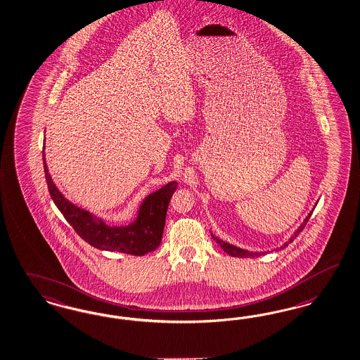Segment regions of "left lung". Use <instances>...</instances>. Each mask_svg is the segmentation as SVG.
<instances>
[{"label": "left lung", "instance_id": "8db88e82", "mask_svg": "<svg viewBox=\"0 0 360 360\" xmlns=\"http://www.w3.org/2000/svg\"><path fill=\"white\" fill-rule=\"evenodd\" d=\"M311 214H312V211H311L310 214L307 215V218L303 221V224L299 226V229H297V231L294 233V236H291L290 239H288V242H285V245L282 246L281 248H285V246H288V243H291L297 236H299V233H302L303 231V229L306 227V224L309 222V219H310ZM212 236V239L221 246V248H224V252H227L229 255H231V257H238V258H255V257H259V255H263V252H251V251H248V250H243V248H236V246H233V245H230V243H227V242H224L222 239H219L218 236H214V234H211Z\"/></svg>", "mask_w": 360, "mask_h": 360}]
</instances>
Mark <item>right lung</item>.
<instances>
[{
    "label": "right lung",
    "mask_w": 360,
    "mask_h": 360,
    "mask_svg": "<svg viewBox=\"0 0 360 360\" xmlns=\"http://www.w3.org/2000/svg\"><path fill=\"white\" fill-rule=\"evenodd\" d=\"M44 157V170L49 188L50 197L65 219L75 229V233L89 245L106 250L118 251L130 255H145L160 246L166 221L169 202L176 188V182H169L158 191L150 194L142 202L136 219L129 226H108L102 219L93 217L70 203L53 184Z\"/></svg>",
    "instance_id": "obj_1"
}]
</instances>
